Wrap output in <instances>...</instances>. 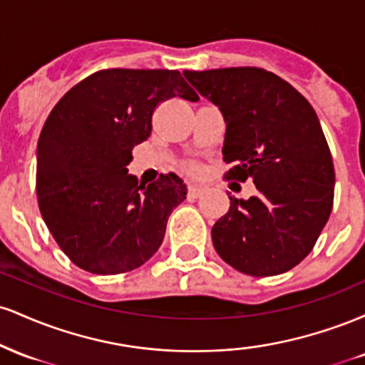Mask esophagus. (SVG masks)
I'll list each match as a JSON object with an SVG mask.
<instances>
[{"label":"esophagus","instance_id":"1","mask_svg":"<svg viewBox=\"0 0 365 365\" xmlns=\"http://www.w3.org/2000/svg\"><path fill=\"white\" fill-rule=\"evenodd\" d=\"M202 194H204V188L202 187H197V185L188 187V192H187L188 199H197V197H200Z\"/></svg>","mask_w":365,"mask_h":365}]
</instances>
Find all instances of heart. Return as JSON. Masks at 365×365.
Wrapping results in <instances>:
<instances>
[{
    "instance_id": "obj_1",
    "label": "heart",
    "mask_w": 365,
    "mask_h": 365,
    "mask_svg": "<svg viewBox=\"0 0 365 365\" xmlns=\"http://www.w3.org/2000/svg\"><path fill=\"white\" fill-rule=\"evenodd\" d=\"M190 171H197V170H195V168H192V170H190Z\"/></svg>"
}]
</instances>
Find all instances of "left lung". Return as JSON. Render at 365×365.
<instances>
[{"label":"left lung","instance_id":"8db88e82","mask_svg":"<svg viewBox=\"0 0 365 365\" xmlns=\"http://www.w3.org/2000/svg\"><path fill=\"white\" fill-rule=\"evenodd\" d=\"M223 113L226 180L254 182L250 199L230 197L211 230L225 262L250 276L292 269L312 250L331 215L334 168L319 118L278 75L255 66L183 72Z\"/></svg>","mask_w":365,"mask_h":365}]
</instances>
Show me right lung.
I'll return each instance as SVG.
<instances>
[{
	"instance_id": "1",
	"label": "right lung",
	"mask_w": 365,
	"mask_h": 365,
	"mask_svg": "<svg viewBox=\"0 0 365 365\" xmlns=\"http://www.w3.org/2000/svg\"><path fill=\"white\" fill-rule=\"evenodd\" d=\"M175 96L199 99L177 70H101L49 113L37 142V200L56 244L82 269L127 273L163 244L187 185L173 173L139 185L127 165L150 135L154 108Z\"/></svg>"
}]
</instances>
